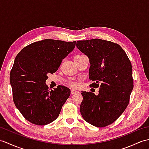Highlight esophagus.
I'll use <instances>...</instances> for the list:
<instances>
[{"mask_svg":"<svg viewBox=\"0 0 149 149\" xmlns=\"http://www.w3.org/2000/svg\"><path fill=\"white\" fill-rule=\"evenodd\" d=\"M70 91H71V94H75V93H78V91L77 90H75V89H71Z\"/></svg>","mask_w":149,"mask_h":149,"instance_id":"34e87169","label":"esophagus"}]
</instances>
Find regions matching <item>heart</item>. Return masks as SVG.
I'll return each mask as SVG.
<instances>
[{"instance_id": "heart-1", "label": "heart", "mask_w": 149, "mask_h": 149, "mask_svg": "<svg viewBox=\"0 0 149 149\" xmlns=\"http://www.w3.org/2000/svg\"><path fill=\"white\" fill-rule=\"evenodd\" d=\"M80 55H81V54H80ZM71 84H72V86H75L76 85V84H75V82H72Z\"/></svg>"}]
</instances>
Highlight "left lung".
<instances>
[{
	"instance_id": "obj_1",
	"label": "left lung",
	"mask_w": 149,
	"mask_h": 149,
	"mask_svg": "<svg viewBox=\"0 0 149 149\" xmlns=\"http://www.w3.org/2000/svg\"><path fill=\"white\" fill-rule=\"evenodd\" d=\"M78 49L89 59L90 87H100L98 95L82 91L81 113L86 122L98 127L110 125L129 104L133 88L132 65L123 48L111 41L78 40Z\"/></svg>"
}]
</instances>
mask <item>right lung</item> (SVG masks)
<instances>
[{
    "mask_svg": "<svg viewBox=\"0 0 149 149\" xmlns=\"http://www.w3.org/2000/svg\"><path fill=\"white\" fill-rule=\"evenodd\" d=\"M75 46V41L44 39L28 45L17 54L10 72L13 98L31 123L44 126L57 119L70 90L58 86L50 91L47 74L56 72Z\"/></svg>",
    "mask_w": 149,
    "mask_h": 149,
    "instance_id": "1",
    "label": "right lung"
}]
</instances>
